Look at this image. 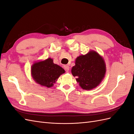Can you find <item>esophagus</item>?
<instances>
[{"label":"esophagus","mask_w":134,"mask_h":134,"mask_svg":"<svg viewBox=\"0 0 134 134\" xmlns=\"http://www.w3.org/2000/svg\"><path fill=\"white\" fill-rule=\"evenodd\" d=\"M64 69L66 71H68L70 69V67H69V66H68V65H65L64 66Z\"/></svg>","instance_id":"obj_1"}]
</instances>
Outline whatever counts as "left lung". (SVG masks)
Instances as JSON below:
<instances>
[{
  "label": "left lung",
  "instance_id": "1",
  "mask_svg": "<svg viewBox=\"0 0 134 134\" xmlns=\"http://www.w3.org/2000/svg\"><path fill=\"white\" fill-rule=\"evenodd\" d=\"M71 74L84 90H91L98 86L104 78L106 66L103 58L98 52L91 50L75 59Z\"/></svg>",
  "mask_w": 134,
  "mask_h": 134
}]
</instances>
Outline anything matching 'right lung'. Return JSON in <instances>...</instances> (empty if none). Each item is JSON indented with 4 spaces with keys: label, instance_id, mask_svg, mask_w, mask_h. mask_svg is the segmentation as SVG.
Instances as JSON below:
<instances>
[{
    "label": "right lung",
    "instance_id": "right-lung-1",
    "mask_svg": "<svg viewBox=\"0 0 134 134\" xmlns=\"http://www.w3.org/2000/svg\"><path fill=\"white\" fill-rule=\"evenodd\" d=\"M63 68L54 64L53 59L48 58L34 63L31 66L32 78L37 84L46 88H51L59 76L65 73Z\"/></svg>",
    "mask_w": 134,
    "mask_h": 134
}]
</instances>
